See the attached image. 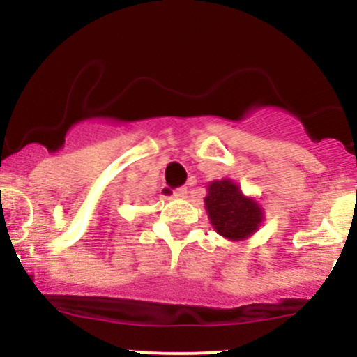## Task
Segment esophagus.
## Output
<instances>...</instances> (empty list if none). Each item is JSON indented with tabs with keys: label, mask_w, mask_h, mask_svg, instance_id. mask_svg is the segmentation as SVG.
<instances>
[{
	"label": "esophagus",
	"mask_w": 357,
	"mask_h": 357,
	"mask_svg": "<svg viewBox=\"0 0 357 357\" xmlns=\"http://www.w3.org/2000/svg\"><path fill=\"white\" fill-rule=\"evenodd\" d=\"M173 195L176 196V198H186V195H188V190L184 186H181V188H176V190L173 191Z\"/></svg>",
	"instance_id": "esophagus-1"
}]
</instances>
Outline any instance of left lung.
I'll return each mask as SVG.
<instances>
[{
  "label": "left lung",
  "instance_id": "left-lung-1",
  "mask_svg": "<svg viewBox=\"0 0 357 357\" xmlns=\"http://www.w3.org/2000/svg\"><path fill=\"white\" fill-rule=\"evenodd\" d=\"M204 208L216 233L231 241L247 240L264 221L260 204L245 196L238 184L231 179L208 184Z\"/></svg>",
  "mask_w": 357,
  "mask_h": 357
}]
</instances>
